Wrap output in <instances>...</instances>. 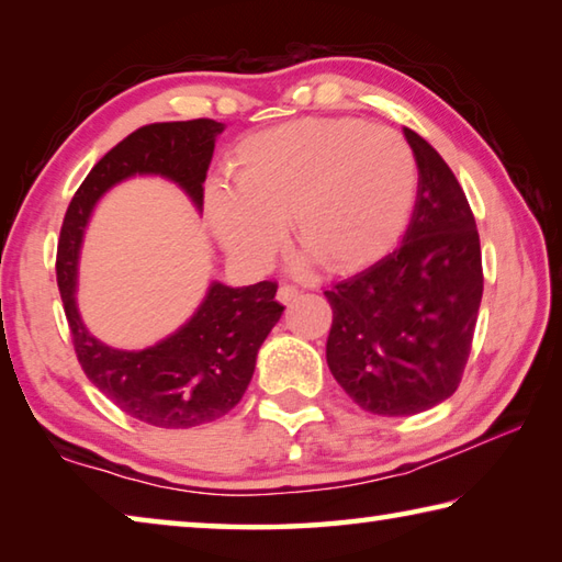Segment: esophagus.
I'll return each mask as SVG.
<instances>
[{
  "instance_id": "esophagus-1",
  "label": "esophagus",
  "mask_w": 562,
  "mask_h": 562,
  "mask_svg": "<svg viewBox=\"0 0 562 562\" xmlns=\"http://www.w3.org/2000/svg\"><path fill=\"white\" fill-rule=\"evenodd\" d=\"M297 297H300V290L292 288V284H282L280 292H278V300H280L282 304H290V302H294Z\"/></svg>"
}]
</instances>
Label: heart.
I'll return each mask as SVG.
<instances>
[{"label":"heart","instance_id":"b5f03b06","mask_svg":"<svg viewBox=\"0 0 562 562\" xmlns=\"http://www.w3.org/2000/svg\"><path fill=\"white\" fill-rule=\"evenodd\" d=\"M416 158L392 128L355 119H302L252 133L235 148L233 190L207 198L227 252L268 265L284 221L319 268L351 272L392 250L412 215Z\"/></svg>","mask_w":562,"mask_h":562}]
</instances>
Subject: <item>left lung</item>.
Segmentation results:
<instances>
[{
	"label": "left lung",
	"instance_id": "left-lung-1",
	"mask_svg": "<svg viewBox=\"0 0 562 562\" xmlns=\"http://www.w3.org/2000/svg\"><path fill=\"white\" fill-rule=\"evenodd\" d=\"M418 168L402 245L325 290L327 364L364 412L408 416L449 398L471 355L483 294L475 217L453 170L404 128Z\"/></svg>",
	"mask_w": 562,
	"mask_h": 562
}]
</instances>
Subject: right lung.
<instances>
[{
    "mask_svg": "<svg viewBox=\"0 0 562 562\" xmlns=\"http://www.w3.org/2000/svg\"><path fill=\"white\" fill-rule=\"evenodd\" d=\"M223 123L213 119L148 123L113 146L76 190L64 215L56 282L76 357L91 384L121 412L160 429H190L225 416L240 402L265 337L282 317L278 282L250 288L213 282L186 325L138 351L113 349L89 335L76 310V270L83 227L99 198L131 176H164L203 207V183Z\"/></svg>",
    "mask_w": 562,
    "mask_h": 562,
    "instance_id": "obj_1",
    "label": "right lung"
}]
</instances>
